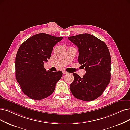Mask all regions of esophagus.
<instances>
[{"instance_id": "34e87169", "label": "esophagus", "mask_w": 130, "mask_h": 130, "mask_svg": "<svg viewBox=\"0 0 130 130\" xmlns=\"http://www.w3.org/2000/svg\"><path fill=\"white\" fill-rule=\"evenodd\" d=\"M62 73H63V74H67L68 73V72H67L65 70H63V71H62Z\"/></svg>"}]
</instances>
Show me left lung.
Returning a JSON list of instances; mask_svg holds the SVG:
<instances>
[{"label": "left lung", "mask_w": 130, "mask_h": 130, "mask_svg": "<svg viewBox=\"0 0 130 130\" xmlns=\"http://www.w3.org/2000/svg\"><path fill=\"white\" fill-rule=\"evenodd\" d=\"M68 39L78 48V61L85 67L81 78L74 73L70 85L73 95L85 101L94 100L102 95L110 80L111 57L106 44L95 36L82 34Z\"/></svg>", "instance_id": "left-lung-1"}]
</instances>
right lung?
<instances>
[{"label": "right lung", "instance_id": "obj_1", "mask_svg": "<svg viewBox=\"0 0 130 130\" xmlns=\"http://www.w3.org/2000/svg\"><path fill=\"white\" fill-rule=\"evenodd\" d=\"M63 37L44 33L32 36L23 43L15 58V76L22 92L34 100H41L54 91L61 71L46 70L44 62L50 59L54 45Z\"/></svg>", "mask_w": 130, "mask_h": 130}]
</instances>
